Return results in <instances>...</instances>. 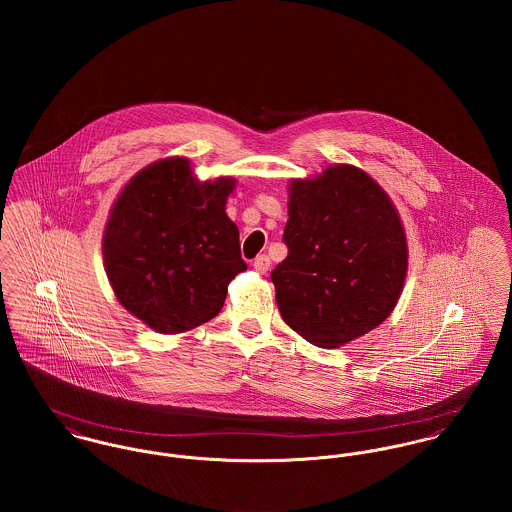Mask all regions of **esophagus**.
Wrapping results in <instances>:
<instances>
[{
	"instance_id": "1",
	"label": "esophagus",
	"mask_w": 512,
	"mask_h": 512,
	"mask_svg": "<svg viewBox=\"0 0 512 512\" xmlns=\"http://www.w3.org/2000/svg\"><path fill=\"white\" fill-rule=\"evenodd\" d=\"M254 270L258 272V274H266L268 270H270V258L266 256V254H262V256H258L256 260H254Z\"/></svg>"
}]
</instances>
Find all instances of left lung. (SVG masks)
<instances>
[{
	"instance_id": "left-lung-1",
	"label": "left lung",
	"mask_w": 512,
	"mask_h": 512,
	"mask_svg": "<svg viewBox=\"0 0 512 512\" xmlns=\"http://www.w3.org/2000/svg\"><path fill=\"white\" fill-rule=\"evenodd\" d=\"M288 256L272 272L282 319L305 341L337 349L396 307L408 242L386 191L347 163L288 185Z\"/></svg>"
}]
</instances>
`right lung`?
<instances>
[{"instance_id":"add662e5","label":"right lung","mask_w":512,"mask_h":512,"mask_svg":"<svg viewBox=\"0 0 512 512\" xmlns=\"http://www.w3.org/2000/svg\"><path fill=\"white\" fill-rule=\"evenodd\" d=\"M234 177L199 181L187 157L138 171L110 209L102 236L118 301L155 333L191 331L219 315L246 270L238 226L226 215Z\"/></svg>"}]
</instances>
